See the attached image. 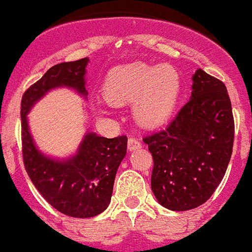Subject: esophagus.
<instances>
[{"mask_svg": "<svg viewBox=\"0 0 252 252\" xmlns=\"http://www.w3.org/2000/svg\"><path fill=\"white\" fill-rule=\"evenodd\" d=\"M127 147H128V151H136V150H140V148L142 147V145H141V142L137 140V138L128 137Z\"/></svg>", "mask_w": 252, "mask_h": 252, "instance_id": "34e87169", "label": "esophagus"}]
</instances>
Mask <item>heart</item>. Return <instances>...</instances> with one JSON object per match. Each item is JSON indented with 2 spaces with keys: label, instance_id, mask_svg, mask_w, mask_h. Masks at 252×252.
I'll list each match as a JSON object with an SVG mask.
<instances>
[{
  "label": "heart",
  "instance_id": "heart-1",
  "mask_svg": "<svg viewBox=\"0 0 252 252\" xmlns=\"http://www.w3.org/2000/svg\"><path fill=\"white\" fill-rule=\"evenodd\" d=\"M107 100L133 102V116L143 126L156 127L169 120L181 95V76L169 64L135 63L110 71L104 84ZM100 101V105H109Z\"/></svg>",
  "mask_w": 252,
  "mask_h": 252
}]
</instances>
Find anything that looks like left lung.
<instances>
[{
    "instance_id": "1",
    "label": "left lung",
    "mask_w": 252,
    "mask_h": 252,
    "mask_svg": "<svg viewBox=\"0 0 252 252\" xmlns=\"http://www.w3.org/2000/svg\"><path fill=\"white\" fill-rule=\"evenodd\" d=\"M191 95L166 130L143 138L152 153L151 188L162 207L184 212L209 199L221 182L234 143L226 86L202 69Z\"/></svg>"
}]
</instances>
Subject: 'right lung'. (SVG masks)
Masks as SVG:
<instances>
[{
	"label": "right lung",
	"instance_id": "1",
	"mask_svg": "<svg viewBox=\"0 0 252 252\" xmlns=\"http://www.w3.org/2000/svg\"><path fill=\"white\" fill-rule=\"evenodd\" d=\"M89 62V58H84L52 66L23 94L21 102L26 171L53 208L73 218L96 217L109 207L116 172L126 156L127 137L106 138L86 131L74 155L50 157L37 147L27 115L54 89L69 88L86 99L85 75Z\"/></svg>",
	"mask_w": 252,
	"mask_h": 252
}]
</instances>
